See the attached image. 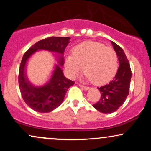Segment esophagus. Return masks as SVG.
<instances>
[{"label":"esophagus","instance_id":"obj_1","mask_svg":"<svg viewBox=\"0 0 151 151\" xmlns=\"http://www.w3.org/2000/svg\"><path fill=\"white\" fill-rule=\"evenodd\" d=\"M79 86L82 89L85 90V91H86V90L89 89V87H88V86H83V85H79Z\"/></svg>","mask_w":151,"mask_h":151}]
</instances>
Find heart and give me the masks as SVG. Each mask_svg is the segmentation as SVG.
I'll return each mask as SVG.
<instances>
[{
    "label": "heart",
    "instance_id": "obj_1",
    "mask_svg": "<svg viewBox=\"0 0 151 151\" xmlns=\"http://www.w3.org/2000/svg\"><path fill=\"white\" fill-rule=\"evenodd\" d=\"M65 70L70 77H76L83 71L93 84L109 82L118 70V58L114 49L101 42L87 41L75 46L72 55L65 59Z\"/></svg>",
    "mask_w": 151,
    "mask_h": 151
}]
</instances>
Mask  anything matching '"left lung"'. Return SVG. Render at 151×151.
<instances>
[{
    "mask_svg": "<svg viewBox=\"0 0 151 151\" xmlns=\"http://www.w3.org/2000/svg\"><path fill=\"white\" fill-rule=\"evenodd\" d=\"M111 44L120 65L113 80L106 85L98 87L101 92V98L93 105L96 110L104 114L113 113L124 103L129 95L131 79V67L124 50L112 41Z\"/></svg>",
    "mask_w": 151,
    "mask_h": 151,
    "instance_id": "obj_1",
    "label": "left lung"
}]
</instances>
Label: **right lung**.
Instances as JSON below:
<instances>
[{"mask_svg": "<svg viewBox=\"0 0 151 151\" xmlns=\"http://www.w3.org/2000/svg\"><path fill=\"white\" fill-rule=\"evenodd\" d=\"M69 37H50L40 40L24 54L19 70V87L26 104L40 113H48L60 106L64 101L67 90L74 84L64 76L62 67L64 65V52L70 42ZM40 50L59 53L55 56L58 64L55 65L51 77L45 85L35 86L26 74V67L30 57Z\"/></svg>", "mask_w": 151, "mask_h": 151, "instance_id": "add662e5", "label": "right lung"}]
</instances>
